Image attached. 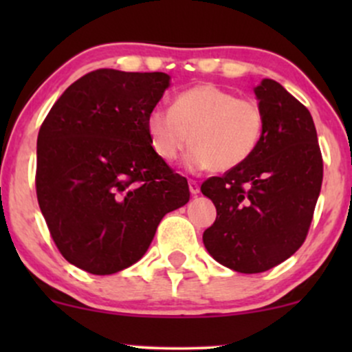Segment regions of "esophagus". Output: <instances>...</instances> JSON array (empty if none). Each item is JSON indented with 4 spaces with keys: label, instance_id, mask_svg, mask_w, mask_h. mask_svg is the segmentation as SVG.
Returning a JSON list of instances; mask_svg holds the SVG:
<instances>
[{
    "label": "esophagus",
    "instance_id": "esophagus-1",
    "mask_svg": "<svg viewBox=\"0 0 352 352\" xmlns=\"http://www.w3.org/2000/svg\"><path fill=\"white\" fill-rule=\"evenodd\" d=\"M188 188H190V193H192V195H197V193L200 192V185H199V182L190 179V180H188Z\"/></svg>",
    "mask_w": 352,
    "mask_h": 352
}]
</instances>
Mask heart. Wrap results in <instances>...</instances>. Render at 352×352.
Here are the masks:
<instances>
[{
	"label": "heart",
	"instance_id": "b5f03b06",
	"mask_svg": "<svg viewBox=\"0 0 352 352\" xmlns=\"http://www.w3.org/2000/svg\"><path fill=\"white\" fill-rule=\"evenodd\" d=\"M265 114L253 99L236 98L215 84L185 89L172 109L155 107L147 117L153 152L172 162L188 144L187 167L228 172L245 164L260 145Z\"/></svg>",
	"mask_w": 352,
	"mask_h": 352
}]
</instances>
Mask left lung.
Here are the masks:
<instances>
[{
    "label": "left lung",
    "mask_w": 352,
    "mask_h": 352,
    "mask_svg": "<svg viewBox=\"0 0 352 352\" xmlns=\"http://www.w3.org/2000/svg\"><path fill=\"white\" fill-rule=\"evenodd\" d=\"M254 94L265 114L260 145L240 167L201 184L217 208L205 248L218 263L248 274L283 263L305 243L322 184L308 109L273 79L261 80Z\"/></svg>",
    "instance_id": "8db88e82"
}]
</instances>
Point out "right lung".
<instances>
[{
	"instance_id": "right-lung-1",
	"label": "right lung",
	"mask_w": 352,
	"mask_h": 352,
	"mask_svg": "<svg viewBox=\"0 0 352 352\" xmlns=\"http://www.w3.org/2000/svg\"><path fill=\"white\" fill-rule=\"evenodd\" d=\"M168 80L164 72L92 71L39 129V208L59 253L84 272L134 265L160 220L190 200L187 179L153 152L147 132Z\"/></svg>"
}]
</instances>
